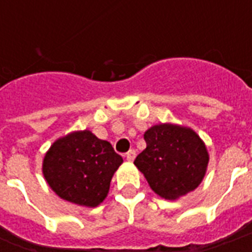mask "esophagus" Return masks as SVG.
Instances as JSON below:
<instances>
[{"instance_id": "obj_1", "label": "esophagus", "mask_w": 252, "mask_h": 252, "mask_svg": "<svg viewBox=\"0 0 252 252\" xmlns=\"http://www.w3.org/2000/svg\"><path fill=\"white\" fill-rule=\"evenodd\" d=\"M126 157L128 162H133V159L136 158V152H134V150H129V152L126 154Z\"/></svg>"}]
</instances>
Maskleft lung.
Masks as SVG:
<instances>
[{
	"mask_svg": "<svg viewBox=\"0 0 252 252\" xmlns=\"http://www.w3.org/2000/svg\"><path fill=\"white\" fill-rule=\"evenodd\" d=\"M146 148L134 165L150 188L166 200H176L203 182L209 154L195 130L188 126L161 123L144 133Z\"/></svg>",
	"mask_w": 252,
	"mask_h": 252,
	"instance_id": "8db88e82",
	"label": "left lung"
}]
</instances>
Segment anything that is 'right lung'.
I'll return each instance as SVG.
<instances>
[{
	"label": "right lung",
	"mask_w": 252,
	"mask_h": 252,
	"mask_svg": "<svg viewBox=\"0 0 252 252\" xmlns=\"http://www.w3.org/2000/svg\"><path fill=\"white\" fill-rule=\"evenodd\" d=\"M122 163L110 142L85 129L57 138L45 153L41 170L59 197L95 208L107 197L111 179Z\"/></svg>",
	"instance_id": "1"
}]
</instances>
